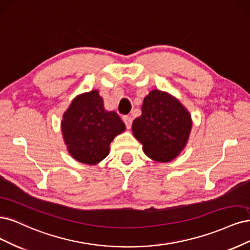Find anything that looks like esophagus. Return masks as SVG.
Returning <instances> with one entry per match:
<instances>
[{
  "mask_svg": "<svg viewBox=\"0 0 250 250\" xmlns=\"http://www.w3.org/2000/svg\"><path fill=\"white\" fill-rule=\"evenodd\" d=\"M124 123L126 126V128H131L132 126V122H133V118L131 116H124Z\"/></svg>",
  "mask_w": 250,
  "mask_h": 250,
  "instance_id": "esophagus-1",
  "label": "esophagus"
}]
</instances>
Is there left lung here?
<instances>
[{
	"label": "left lung",
	"instance_id": "1",
	"mask_svg": "<svg viewBox=\"0 0 250 250\" xmlns=\"http://www.w3.org/2000/svg\"><path fill=\"white\" fill-rule=\"evenodd\" d=\"M141 116L132 125L143 151L157 162H170L186 147L192 130L187 108L166 91L151 90L143 100Z\"/></svg>",
	"mask_w": 250,
	"mask_h": 250
}]
</instances>
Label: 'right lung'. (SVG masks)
Here are the masks:
<instances>
[{"instance_id":"1","label":"right lung","mask_w":250,"mask_h":250,"mask_svg":"<svg viewBox=\"0 0 250 250\" xmlns=\"http://www.w3.org/2000/svg\"><path fill=\"white\" fill-rule=\"evenodd\" d=\"M125 130L115 111L104 107L98 90L77 95L61 120V132L68 154L78 162L95 165L109 155L110 144Z\"/></svg>"}]
</instances>
